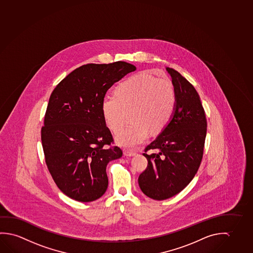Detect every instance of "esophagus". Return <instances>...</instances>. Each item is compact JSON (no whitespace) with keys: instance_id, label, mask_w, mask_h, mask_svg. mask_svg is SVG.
Wrapping results in <instances>:
<instances>
[{"instance_id":"1","label":"esophagus","mask_w":253,"mask_h":253,"mask_svg":"<svg viewBox=\"0 0 253 253\" xmlns=\"http://www.w3.org/2000/svg\"><path fill=\"white\" fill-rule=\"evenodd\" d=\"M124 154L125 156H126V157H133V156L136 155V152L131 151V150H128V149H125Z\"/></svg>"}]
</instances>
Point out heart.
Masks as SVG:
<instances>
[{
    "label": "heart",
    "instance_id": "b5f03b06",
    "mask_svg": "<svg viewBox=\"0 0 253 253\" xmlns=\"http://www.w3.org/2000/svg\"><path fill=\"white\" fill-rule=\"evenodd\" d=\"M176 96L172 84L165 78L140 73L129 77L116 88L115 95L105 96L102 110L113 132L124 127L129 112L130 124L117 135L121 145L134 147L149 135L162 131L171 120Z\"/></svg>",
    "mask_w": 253,
    "mask_h": 253
}]
</instances>
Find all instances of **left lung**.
Instances as JSON below:
<instances>
[{
    "instance_id": "left-lung-1",
    "label": "left lung",
    "mask_w": 253,
    "mask_h": 253,
    "mask_svg": "<svg viewBox=\"0 0 253 253\" xmlns=\"http://www.w3.org/2000/svg\"><path fill=\"white\" fill-rule=\"evenodd\" d=\"M176 102L172 119L157 139L145 148L148 166L138 178L145 195L164 201L180 193L193 180L203 157L207 119L196 89L173 68ZM157 153L149 155V150Z\"/></svg>"
}]
</instances>
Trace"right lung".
Segmentation results:
<instances>
[{"instance_id":"obj_1","label":"right lung","mask_w":253,"mask_h":253,"mask_svg":"<svg viewBox=\"0 0 253 253\" xmlns=\"http://www.w3.org/2000/svg\"><path fill=\"white\" fill-rule=\"evenodd\" d=\"M135 66L126 61L83 65L52 90L41 128L44 160L62 193L81 202L104 195L106 166L122 157L105 124L102 103L109 88Z\"/></svg>"}]
</instances>
